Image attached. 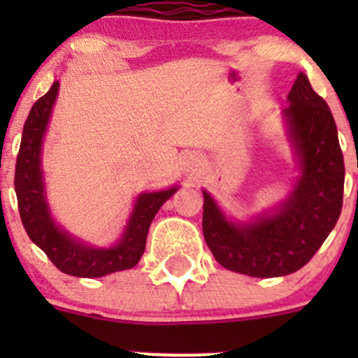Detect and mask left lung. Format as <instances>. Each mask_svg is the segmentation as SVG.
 <instances>
[{
	"instance_id": "8db88e82",
	"label": "left lung",
	"mask_w": 358,
	"mask_h": 358,
	"mask_svg": "<svg viewBox=\"0 0 358 358\" xmlns=\"http://www.w3.org/2000/svg\"><path fill=\"white\" fill-rule=\"evenodd\" d=\"M282 112L298 164L289 196L249 222L227 218L202 190V232L216 262L249 277L289 275L312 259L334 229L343 206L345 162L329 106L299 72Z\"/></svg>"
}]
</instances>
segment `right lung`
Returning <instances> with one entry per match:
<instances>
[{
    "instance_id": "add662e5",
    "label": "right lung",
    "mask_w": 358,
    "mask_h": 358,
    "mask_svg": "<svg viewBox=\"0 0 358 358\" xmlns=\"http://www.w3.org/2000/svg\"><path fill=\"white\" fill-rule=\"evenodd\" d=\"M59 88V81L53 83L48 93L32 106L24 124L15 166V194L25 232L36 246L46 252L53 265L67 275L93 279L133 268L145 251L147 234L154 216L178 190V185L140 194L121 237L109 248L92 246L64 230L50 211L41 168L43 138L48 129Z\"/></svg>"
}]
</instances>
